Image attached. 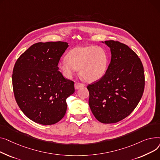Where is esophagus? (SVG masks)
<instances>
[{"mask_svg":"<svg viewBox=\"0 0 160 160\" xmlns=\"http://www.w3.org/2000/svg\"><path fill=\"white\" fill-rule=\"evenodd\" d=\"M74 87H75V88H76V90H78L80 88L84 87V84H83L82 83H79V82H76L74 84Z\"/></svg>","mask_w":160,"mask_h":160,"instance_id":"esophagus-1","label":"esophagus"}]
</instances>
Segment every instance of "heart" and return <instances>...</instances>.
I'll return each instance as SVG.
<instances>
[{
  "instance_id": "obj_1",
  "label": "heart",
  "mask_w": 160,
  "mask_h": 160,
  "mask_svg": "<svg viewBox=\"0 0 160 160\" xmlns=\"http://www.w3.org/2000/svg\"><path fill=\"white\" fill-rule=\"evenodd\" d=\"M108 63L107 52L96 46H79L71 50L67 58H62L59 67L63 76L70 79L79 69L83 79L93 82L105 74Z\"/></svg>"
}]
</instances>
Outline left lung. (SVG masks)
Returning a JSON list of instances; mask_svg holds the SVG:
<instances>
[{
    "mask_svg": "<svg viewBox=\"0 0 160 160\" xmlns=\"http://www.w3.org/2000/svg\"><path fill=\"white\" fill-rule=\"evenodd\" d=\"M111 52L105 74L89 84V106L95 118L102 123H114L130 115L143 96L145 75L137 54L123 43L102 42Z\"/></svg>",
    "mask_w": 160,
    "mask_h": 160,
    "instance_id": "1",
    "label": "left lung"
}]
</instances>
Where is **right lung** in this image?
<instances>
[{
	"mask_svg": "<svg viewBox=\"0 0 160 160\" xmlns=\"http://www.w3.org/2000/svg\"><path fill=\"white\" fill-rule=\"evenodd\" d=\"M68 47L67 42L61 41L37 42L15 64V100L23 113L37 123L55 124L67 112V99L75 92L74 82L63 77L58 65Z\"/></svg>",
	"mask_w": 160,
	"mask_h": 160,
	"instance_id": "add662e5",
	"label": "right lung"
}]
</instances>
